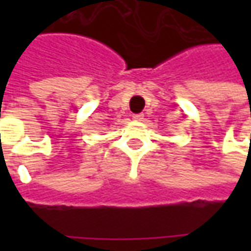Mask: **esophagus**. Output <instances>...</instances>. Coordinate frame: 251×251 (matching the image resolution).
<instances>
[{
  "mask_svg": "<svg viewBox=\"0 0 251 251\" xmlns=\"http://www.w3.org/2000/svg\"><path fill=\"white\" fill-rule=\"evenodd\" d=\"M132 119L135 121H142L144 120V114L142 113H138V114H132Z\"/></svg>",
  "mask_w": 251,
  "mask_h": 251,
  "instance_id": "1",
  "label": "esophagus"
}]
</instances>
